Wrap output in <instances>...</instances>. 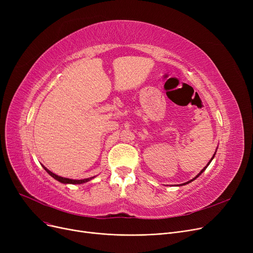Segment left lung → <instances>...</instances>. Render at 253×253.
Returning a JSON list of instances; mask_svg holds the SVG:
<instances>
[{
	"label": "left lung",
	"mask_w": 253,
	"mask_h": 253,
	"mask_svg": "<svg viewBox=\"0 0 253 253\" xmlns=\"http://www.w3.org/2000/svg\"><path fill=\"white\" fill-rule=\"evenodd\" d=\"M216 150H217V149H216ZM215 153H216V152H215ZM215 153H214V155H213V157H212V158H211V160H210V161H209V162H208V164H207V165H206V166H205V167H204V168H203V169H202V170H201V171H200V173H199V174H198V175H197V176H196V177H194V178H193V179H191V180H189V181H187V182H185V183H181V185H184V184H187V183H190V182H192V181H193V180H195V179H196V178H197V177H198V176H199V175H200V174H201V173H203V171H204V170H205V169H206V168H207V166H208V165H209V164H210V162H211V161H212V159H213V158H214V156H215Z\"/></svg>",
	"instance_id": "obj_1"
}]
</instances>
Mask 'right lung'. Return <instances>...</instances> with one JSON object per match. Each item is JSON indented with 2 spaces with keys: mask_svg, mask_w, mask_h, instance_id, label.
Masks as SVG:
<instances>
[{
  "mask_svg": "<svg viewBox=\"0 0 253 253\" xmlns=\"http://www.w3.org/2000/svg\"><path fill=\"white\" fill-rule=\"evenodd\" d=\"M43 168L48 172V173L54 178V179H56V180H58V181H60L61 183H72V184H81V183H84V182H87V181H89V180H91L92 178H94L95 176H93V177H89V178H84V179H71V178H65V177H61V176H58V175H56V174H54L53 173V172H51L50 170H48L45 166H43Z\"/></svg>",
  "mask_w": 253,
  "mask_h": 253,
  "instance_id": "add662e5",
  "label": "right lung"
}]
</instances>
